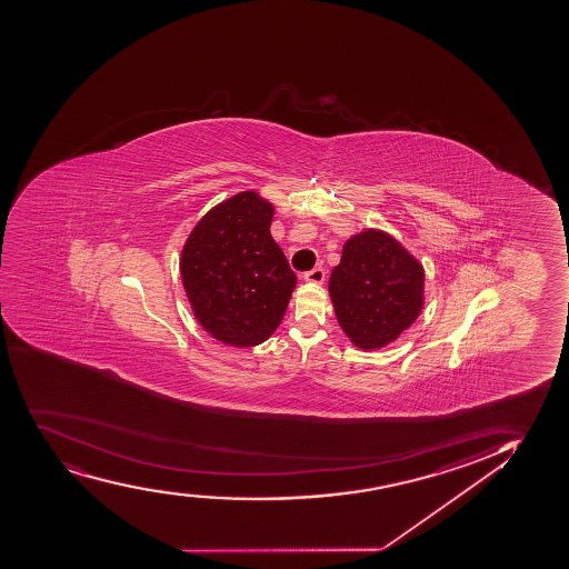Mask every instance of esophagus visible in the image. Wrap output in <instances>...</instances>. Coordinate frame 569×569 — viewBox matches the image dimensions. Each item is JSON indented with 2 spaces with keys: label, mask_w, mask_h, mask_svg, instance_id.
Wrapping results in <instances>:
<instances>
[{
  "label": "esophagus",
  "mask_w": 569,
  "mask_h": 569,
  "mask_svg": "<svg viewBox=\"0 0 569 569\" xmlns=\"http://www.w3.org/2000/svg\"><path fill=\"white\" fill-rule=\"evenodd\" d=\"M327 279V273H325V269L315 268L308 273H303V281L313 282V284H322Z\"/></svg>",
  "instance_id": "esophagus-1"
}]
</instances>
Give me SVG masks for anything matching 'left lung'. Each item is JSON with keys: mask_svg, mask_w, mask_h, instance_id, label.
<instances>
[{"mask_svg": "<svg viewBox=\"0 0 569 569\" xmlns=\"http://www.w3.org/2000/svg\"><path fill=\"white\" fill-rule=\"evenodd\" d=\"M423 288V266L381 229L351 237L328 281L341 330L365 351L386 347L412 327Z\"/></svg>", "mask_w": 569, "mask_h": 569, "instance_id": "1", "label": "left lung"}]
</instances>
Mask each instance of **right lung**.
I'll list each match as a JSON object with an SVG mask.
<instances>
[{
	"mask_svg": "<svg viewBox=\"0 0 569 569\" xmlns=\"http://www.w3.org/2000/svg\"><path fill=\"white\" fill-rule=\"evenodd\" d=\"M273 204L241 191L197 222L180 256L197 322L226 346L252 347L281 325L296 274L273 241Z\"/></svg>",
	"mask_w": 569,
	"mask_h": 569,
	"instance_id": "add662e5",
	"label": "right lung"
}]
</instances>
